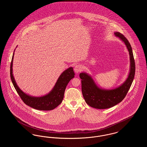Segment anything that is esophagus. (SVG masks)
Wrapping results in <instances>:
<instances>
[{"instance_id": "esophagus-1", "label": "esophagus", "mask_w": 147, "mask_h": 147, "mask_svg": "<svg viewBox=\"0 0 147 147\" xmlns=\"http://www.w3.org/2000/svg\"><path fill=\"white\" fill-rule=\"evenodd\" d=\"M74 69L75 72H76V73H79V72H80L81 71H82V70H83V67H82V66L81 65L78 64V65H76L75 66Z\"/></svg>"}]
</instances>
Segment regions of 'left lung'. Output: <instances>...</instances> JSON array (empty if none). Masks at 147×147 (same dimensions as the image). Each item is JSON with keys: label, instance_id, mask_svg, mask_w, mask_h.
Masks as SVG:
<instances>
[{"label": "left lung", "instance_id": "obj_1", "mask_svg": "<svg viewBox=\"0 0 147 147\" xmlns=\"http://www.w3.org/2000/svg\"><path fill=\"white\" fill-rule=\"evenodd\" d=\"M115 35L125 43L130 56V72L125 82L118 88L111 90L100 89L95 84L90 76L85 73L79 74L82 79V91L86 104L92 107L105 109L112 107L121 102L129 90L135 75V62L131 46L128 40L120 32H116Z\"/></svg>", "mask_w": 147, "mask_h": 147}]
</instances>
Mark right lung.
Masks as SVG:
<instances>
[{
    "instance_id": "1",
    "label": "right lung",
    "mask_w": 147,
    "mask_h": 147,
    "mask_svg": "<svg viewBox=\"0 0 147 147\" xmlns=\"http://www.w3.org/2000/svg\"><path fill=\"white\" fill-rule=\"evenodd\" d=\"M14 55V52L10 64V78L14 88L21 100L26 105L36 110L49 111L55 109L62 102L66 86L70 80L74 77L73 68L70 67L63 71L58 78L53 89L48 94L41 97H33L24 92L16 83L13 74Z\"/></svg>"
}]
</instances>
